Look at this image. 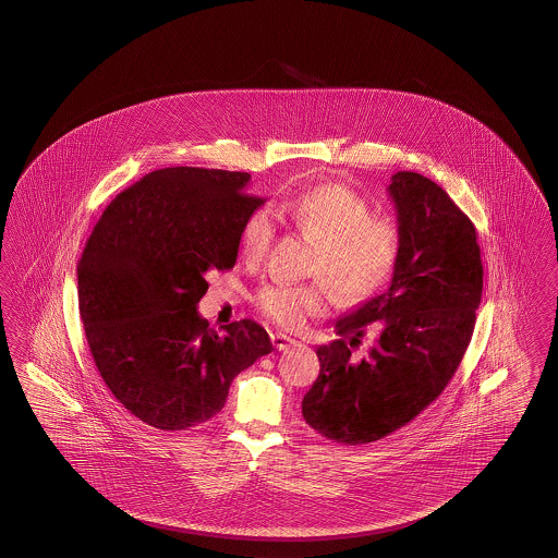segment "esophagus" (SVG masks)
I'll return each instance as SVG.
<instances>
[{
	"mask_svg": "<svg viewBox=\"0 0 558 558\" xmlns=\"http://www.w3.org/2000/svg\"><path fill=\"white\" fill-rule=\"evenodd\" d=\"M271 343H274V348H276L278 352H287L290 348L299 345L296 339L288 338L284 333H271Z\"/></svg>",
	"mask_w": 558,
	"mask_h": 558,
	"instance_id": "34e87169",
	"label": "esophagus"
}]
</instances>
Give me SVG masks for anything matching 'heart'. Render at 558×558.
Returning a JSON list of instances; mask_svg holds the SVG:
<instances>
[{
  "label": "heart",
  "instance_id": "heart-1",
  "mask_svg": "<svg viewBox=\"0 0 558 558\" xmlns=\"http://www.w3.org/2000/svg\"><path fill=\"white\" fill-rule=\"evenodd\" d=\"M288 222L315 243L308 274L323 278L311 284H268L255 296L259 311L282 327H301L323 315L331 287L348 303L371 299L389 284L401 255V231L390 217L372 215V204L352 187L322 184L282 204ZM268 208L252 210L239 231L241 255L259 262L274 241Z\"/></svg>",
  "mask_w": 558,
  "mask_h": 558
}]
</instances>
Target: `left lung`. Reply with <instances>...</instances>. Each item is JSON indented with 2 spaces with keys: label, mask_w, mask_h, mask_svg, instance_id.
Returning a JSON list of instances; mask_svg holds the SVG:
<instances>
[{
  "label": "left lung",
  "mask_w": 558,
  "mask_h": 558,
  "mask_svg": "<svg viewBox=\"0 0 558 558\" xmlns=\"http://www.w3.org/2000/svg\"><path fill=\"white\" fill-rule=\"evenodd\" d=\"M389 194L401 231L389 288L338 319L339 339L317 348L322 371L303 399L304 422L348 446L389 436L438 399L471 343L483 294L474 225L446 190L397 171ZM366 326L377 338L355 361Z\"/></svg>",
  "instance_id": "obj_1"
}]
</instances>
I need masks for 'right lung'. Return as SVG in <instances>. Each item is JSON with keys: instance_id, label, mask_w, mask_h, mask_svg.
Returning a JSON list of instances; mask_svg holds the SVG:
<instances>
[{"instance_id": "right-lung-1", "label": "right lung", "mask_w": 558, "mask_h": 558, "mask_svg": "<svg viewBox=\"0 0 558 558\" xmlns=\"http://www.w3.org/2000/svg\"><path fill=\"white\" fill-rule=\"evenodd\" d=\"M252 175L157 169L104 210L77 264L85 338L106 387L141 422L180 432L225 407L236 374L270 354L262 325L208 327L206 274L231 270Z\"/></svg>"}]
</instances>
